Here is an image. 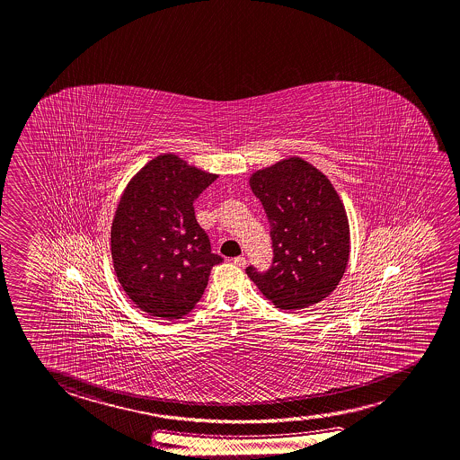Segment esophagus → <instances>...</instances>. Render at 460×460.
I'll use <instances>...</instances> for the list:
<instances>
[{
    "label": "esophagus",
    "mask_w": 460,
    "mask_h": 460,
    "mask_svg": "<svg viewBox=\"0 0 460 460\" xmlns=\"http://www.w3.org/2000/svg\"><path fill=\"white\" fill-rule=\"evenodd\" d=\"M233 263L235 264V266H239V268H243L245 263H247V260H245V256H235L233 260Z\"/></svg>",
    "instance_id": "1"
}]
</instances>
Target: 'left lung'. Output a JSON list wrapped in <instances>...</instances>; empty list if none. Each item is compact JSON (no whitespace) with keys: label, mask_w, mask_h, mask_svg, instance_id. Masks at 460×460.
I'll return each instance as SVG.
<instances>
[{"label":"left lung","mask_w":460,"mask_h":460,"mask_svg":"<svg viewBox=\"0 0 460 460\" xmlns=\"http://www.w3.org/2000/svg\"><path fill=\"white\" fill-rule=\"evenodd\" d=\"M271 226V268L245 271L276 308L303 309L337 288L349 258L347 210L329 178L300 157L250 176Z\"/></svg>","instance_id":"left-lung-1"}]
</instances>
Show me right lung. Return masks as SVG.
Masks as SVG:
<instances>
[{"label": "right lung", "instance_id": "1", "mask_svg": "<svg viewBox=\"0 0 460 460\" xmlns=\"http://www.w3.org/2000/svg\"><path fill=\"white\" fill-rule=\"evenodd\" d=\"M218 178L162 154L131 178L111 227L113 270L125 294L149 316L180 319L204 295L223 258L197 223L194 200Z\"/></svg>", "mask_w": 460, "mask_h": 460}]
</instances>
